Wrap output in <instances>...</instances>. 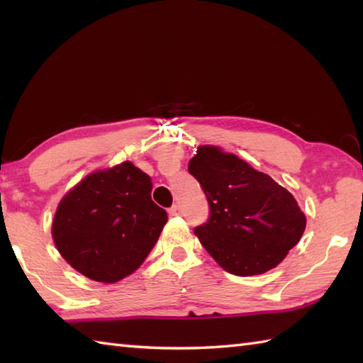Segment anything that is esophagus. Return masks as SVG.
Returning <instances> with one entry per match:
<instances>
[{
  "instance_id": "obj_1",
  "label": "esophagus",
  "mask_w": 363,
  "mask_h": 363,
  "mask_svg": "<svg viewBox=\"0 0 363 363\" xmlns=\"http://www.w3.org/2000/svg\"><path fill=\"white\" fill-rule=\"evenodd\" d=\"M168 215H169V217H179V215H181V207L177 206V204L172 206L168 209Z\"/></svg>"
}]
</instances>
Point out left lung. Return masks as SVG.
<instances>
[{"instance_id":"obj_1","label":"left lung","mask_w":363,"mask_h":363,"mask_svg":"<svg viewBox=\"0 0 363 363\" xmlns=\"http://www.w3.org/2000/svg\"><path fill=\"white\" fill-rule=\"evenodd\" d=\"M189 173L209 201V218L195 228V235L228 273H265L299 242L306 215L268 174L211 145L199 146Z\"/></svg>"}]
</instances>
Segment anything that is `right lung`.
Listing matches in <instances>:
<instances>
[{
	"label": "right lung",
	"instance_id": "right-lung-1",
	"mask_svg": "<svg viewBox=\"0 0 363 363\" xmlns=\"http://www.w3.org/2000/svg\"><path fill=\"white\" fill-rule=\"evenodd\" d=\"M133 162L91 173L59 203L52 238L76 272L113 284L143 264L168 220Z\"/></svg>",
	"mask_w": 363,
	"mask_h": 363
}]
</instances>
